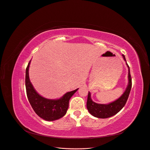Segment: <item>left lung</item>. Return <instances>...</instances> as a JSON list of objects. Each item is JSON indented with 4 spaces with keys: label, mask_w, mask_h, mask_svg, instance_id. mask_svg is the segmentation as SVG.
<instances>
[{
    "label": "left lung",
    "mask_w": 150,
    "mask_h": 150,
    "mask_svg": "<svg viewBox=\"0 0 150 150\" xmlns=\"http://www.w3.org/2000/svg\"><path fill=\"white\" fill-rule=\"evenodd\" d=\"M122 56L124 60L126 61L125 55L123 54ZM127 65L128 67V85L123 94L118 99L107 105L98 104L92 101L91 98L90 92L88 91L86 107H87L88 112L91 115H92L96 118H107L116 115L123 108L127 103L132 86V76L131 75H130L129 67L127 64Z\"/></svg>",
    "instance_id": "left-lung-1"
}]
</instances>
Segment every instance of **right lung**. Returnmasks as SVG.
I'll return each mask as SVG.
<instances>
[{"instance_id": "add662e5", "label": "right lung", "mask_w": 150, "mask_h": 150, "mask_svg": "<svg viewBox=\"0 0 150 150\" xmlns=\"http://www.w3.org/2000/svg\"><path fill=\"white\" fill-rule=\"evenodd\" d=\"M30 61L25 71V87L28 101L36 114L42 119L47 121H54L59 119L66 114L69 108V100L78 88L67 92L58 100H49L38 95L33 88L28 76Z\"/></svg>"}]
</instances>
